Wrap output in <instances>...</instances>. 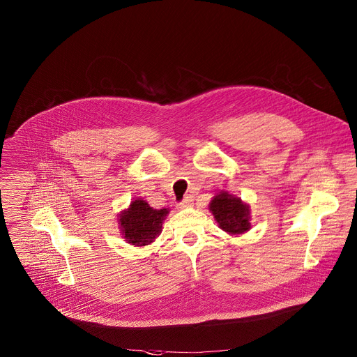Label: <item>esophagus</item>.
Instances as JSON below:
<instances>
[{
    "instance_id": "34e87169",
    "label": "esophagus",
    "mask_w": 357,
    "mask_h": 357,
    "mask_svg": "<svg viewBox=\"0 0 357 357\" xmlns=\"http://www.w3.org/2000/svg\"><path fill=\"white\" fill-rule=\"evenodd\" d=\"M192 204H193V197H192V196H186V197L183 199V202L178 204V208H179V210H186V208L192 207Z\"/></svg>"
}]
</instances>
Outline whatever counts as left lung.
<instances>
[{"label":"left lung","mask_w":357,"mask_h":357,"mask_svg":"<svg viewBox=\"0 0 357 357\" xmlns=\"http://www.w3.org/2000/svg\"><path fill=\"white\" fill-rule=\"evenodd\" d=\"M218 226L230 236L244 234L251 229V210L240 197L220 190L216 193L210 206Z\"/></svg>","instance_id":"obj_1"}]
</instances>
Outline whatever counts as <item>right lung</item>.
I'll return each instance as SVG.
<instances>
[{"mask_svg":"<svg viewBox=\"0 0 357 357\" xmlns=\"http://www.w3.org/2000/svg\"><path fill=\"white\" fill-rule=\"evenodd\" d=\"M169 214V208L154 210L147 204L146 200H132L130 207L120 211L119 214V229L123 238L134 245L144 247L155 241L161 234L162 222Z\"/></svg>","mask_w":357,"mask_h":357,"instance_id":"obj_1","label":"right lung"}]
</instances>
